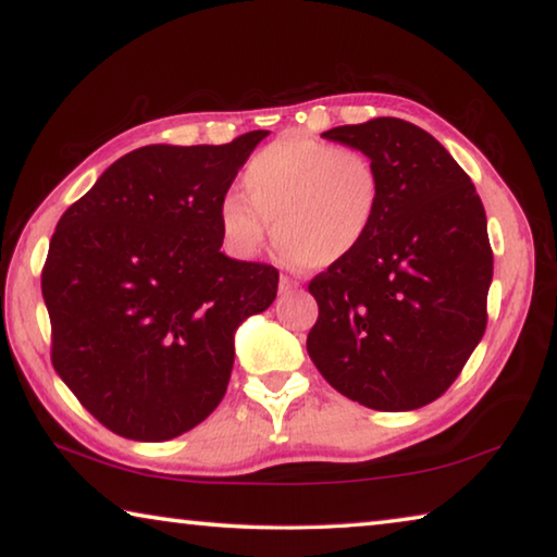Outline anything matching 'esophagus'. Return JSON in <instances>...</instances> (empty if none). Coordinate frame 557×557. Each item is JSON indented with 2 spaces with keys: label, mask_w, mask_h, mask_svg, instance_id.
Wrapping results in <instances>:
<instances>
[{
  "label": "esophagus",
  "mask_w": 557,
  "mask_h": 557,
  "mask_svg": "<svg viewBox=\"0 0 557 557\" xmlns=\"http://www.w3.org/2000/svg\"><path fill=\"white\" fill-rule=\"evenodd\" d=\"M299 289V280L297 277H289V275H282L280 277V292L282 295H289V292Z\"/></svg>",
  "instance_id": "34e87169"
}]
</instances>
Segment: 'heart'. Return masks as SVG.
<instances>
[{"label": "heart", "mask_w": 557, "mask_h": 557, "mask_svg": "<svg viewBox=\"0 0 557 557\" xmlns=\"http://www.w3.org/2000/svg\"><path fill=\"white\" fill-rule=\"evenodd\" d=\"M243 191L245 199L231 194L219 209L221 231L238 256L258 252L272 223V238L292 262L329 268L361 248L383 184L361 149L282 135L252 154Z\"/></svg>", "instance_id": "heart-1"}]
</instances>
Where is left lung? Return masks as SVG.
I'll return each instance as SVG.
<instances>
[{"label":"left lung","instance_id":"left-lung-1","mask_svg":"<svg viewBox=\"0 0 557 557\" xmlns=\"http://www.w3.org/2000/svg\"><path fill=\"white\" fill-rule=\"evenodd\" d=\"M322 137L369 154L383 196L361 248L309 282L319 305L309 358L366 408L418 410L455 383L484 336L494 252L482 199L412 122L375 117Z\"/></svg>","mask_w":557,"mask_h":557}]
</instances>
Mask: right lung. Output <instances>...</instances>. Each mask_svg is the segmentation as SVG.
<instances>
[{
    "mask_svg": "<svg viewBox=\"0 0 557 557\" xmlns=\"http://www.w3.org/2000/svg\"><path fill=\"white\" fill-rule=\"evenodd\" d=\"M268 129L120 157L61 215L41 272L51 363L120 437L164 442L219 408L233 334L280 272L221 252L219 209Z\"/></svg>",
    "mask_w": 557,
    "mask_h": 557,
    "instance_id": "right-lung-1",
    "label": "right lung"
}]
</instances>
